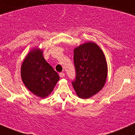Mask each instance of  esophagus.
Wrapping results in <instances>:
<instances>
[{"instance_id":"esophagus-1","label":"esophagus","mask_w":135,"mask_h":135,"mask_svg":"<svg viewBox=\"0 0 135 135\" xmlns=\"http://www.w3.org/2000/svg\"><path fill=\"white\" fill-rule=\"evenodd\" d=\"M60 78H64L65 74L63 73V72H61V73H60Z\"/></svg>"}]
</instances>
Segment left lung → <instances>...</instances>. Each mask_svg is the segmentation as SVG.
<instances>
[{
    "mask_svg": "<svg viewBox=\"0 0 135 135\" xmlns=\"http://www.w3.org/2000/svg\"><path fill=\"white\" fill-rule=\"evenodd\" d=\"M74 54L75 77L72 81V86L80 98H90L98 93L106 82V58L99 46L93 42L75 48Z\"/></svg>",
    "mask_w": 135,
    "mask_h": 135,
    "instance_id": "8db88e82",
    "label": "left lung"
}]
</instances>
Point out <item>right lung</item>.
Returning a JSON list of instances; mask_svg holds the SVG:
<instances>
[{
  "label": "right lung",
  "mask_w": 135,
  "mask_h": 135,
  "mask_svg": "<svg viewBox=\"0 0 135 135\" xmlns=\"http://www.w3.org/2000/svg\"><path fill=\"white\" fill-rule=\"evenodd\" d=\"M21 76L27 88L41 98L51 94L60 79L58 74L46 61L38 49L30 52L23 61Z\"/></svg>",
  "instance_id": "1"
}]
</instances>
